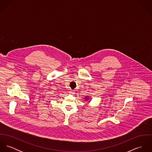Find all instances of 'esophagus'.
<instances>
[{"label":"esophagus","instance_id":"34e87169","mask_svg":"<svg viewBox=\"0 0 152 152\" xmlns=\"http://www.w3.org/2000/svg\"><path fill=\"white\" fill-rule=\"evenodd\" d=\"M69 93L70 94H73V93H74V92H73V91H72V90H71V91H69Z\"/></svg>","mask_w":152,"mask_h":152}]
</instances>
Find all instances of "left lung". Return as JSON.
I'll return each mask as SVG.
<instances>
[{
	"label": "left lung",
	"instance_id": "8db88e82",
	"mask_svg": "<svg viewBox=\"0 0 152 152\" xmlns=\"http://www.w3.org/2000/svg\"><path fill=\"white\" fill-rule=\"evenodd\" d=\"M86 99H87V98H86Z\"/></svg>",
	"mask_w": 152,
	"mask_h": 152
}]
</instances>
